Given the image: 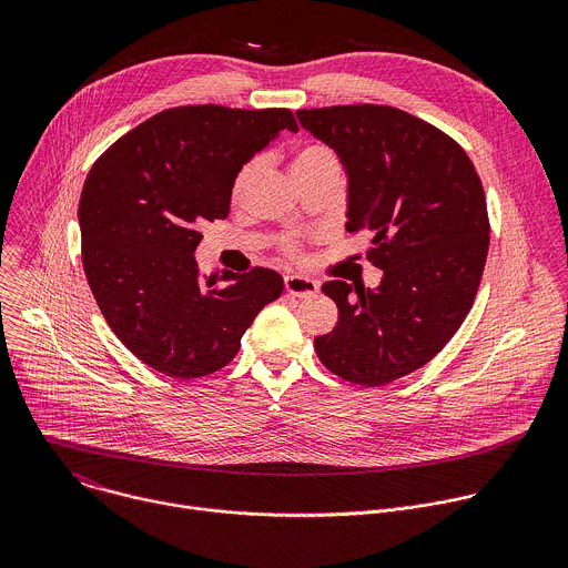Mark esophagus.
<instances>
[{
	"instance_id": "1",
	"label": "esophagus",
	"mask_w": 568,
	"mask_h": 568,
	"mask_svg": "<svg viewBox=\"0 0 568 568\" xmlns=\"http://www.w3.org/2000/svg\"><path fill=\"white\" fill-rule=\"evenodd\" d=\"M285 292L292 296H312L314 292H318V283L307 278V276H285Z\"/></svg>"
}]
</instances>
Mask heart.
Returning a JSON list of instances; mask_svg holds the SVG:
<instances>
[{"mask_svg": "<svg viewBox=\"0 0 568 568\" xmlns=\"http://www.w3.org/2000/svg\"><path fill=\"white\" fill-rule=\"evenodd\" d=\"M328 164H337L335 152L331 148H326V145L312 143V145H305V148H301L296 152V156H294V173L301 175L305 171H312V169H318V166H328ZM261 171H263V156H252V159H247L245 164L237 169V173L233 175V182H231V200L233 202H242V200L250 195V191H252L254 182L258 180ZM285 252L290 256L296 254L294 242H285Z\"/></svg>", "mask_w": 568, "mask_h": 568, "instance_id": "heart-1", "label": "heart"}]
</instances>
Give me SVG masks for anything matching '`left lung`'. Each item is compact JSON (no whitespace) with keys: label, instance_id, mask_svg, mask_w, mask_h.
<instances>
[{"label":"left lung","instance_id":"8db88e82","mask_svg":"<svg viewBox=\"0 0 568 568\" xmlns=\"http://www.w3.org/2000/svg\"><path fill=\"white\" fill-rule=\"evenodd\" d=\"M348 173V222L368 231L375 290L323 283L339 307L314 351L331 373L382 386L432 362L460 328L490 247L488 204L467 152L436 125L390 105L296 112Z\"/></svg>","mask_w":568,"mask_h":568}]
</instances>
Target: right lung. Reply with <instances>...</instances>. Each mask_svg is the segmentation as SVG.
Listing matches in <instances>:
<instances>
[{
    "instance_id": "1",
    "label": "right lung",
    "mask_w": 568,
    "mask_h": 568,
    "mask_svg": "<svg viewBox=\"0 0 568 568\" xmlns=\"http://www.w3.org/2000/svg\"><path fill=\"white\" fill-rule=\"evenodd\" d=\"M281 130L285 108L182 105L150 116L97 161L78 204L83 267L112 333L178 379L226 366L256 314L283 292L274 270L202 276L204 222L224 220L237 169Z\"/></svg>"
}]
</instances>
